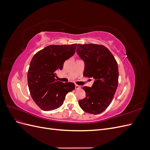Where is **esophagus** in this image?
I'll return each mask as SVG.
<instances>
[{
	"instance_id": "esophagus-1",
	"label": "esophagus",
	"mask_w": 150,
	"mask_h": 150,
	"mask_svg": "<svg viewBox=\"0 0 150 150\" xmlns=\"http://www.w3.org/2000/svg\"><path fill=\"white\" fill-rule=\"evenodd\" d=\"M75 88H76V89H77V90H79V89H81V87L80 86H79V85H78V84H76Z\"/></svg>"
}]
</instances>
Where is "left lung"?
Returning <instances> with one entry per match:
<instances>
[{
  "mask_svg": "<svg viewBox=\"0 0 150 150\" xmlns=\"http://www.w3.org/2000/svg\"><path fill=\"white\" fill-rule=\"evenodd\" d=\"M76 52L84 61L83 75L94 78L91 88L84 86L86 97L79 106L88 113L100 114L111 103L118 84V66L111 52L103 45L78 44Z\"/></svg>",
  "mask_w": 150,
  "mask_h": 150,
  "instance_id": "left-lung-1",
  "label": "left lung"
}]
</instances>
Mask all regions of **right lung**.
Returning a JSON list of instances; mask_svg holds the SVG:
<instances>
[{"instance_id":"right-lung-1","label":"right lung","mask_w":150,"mask_h":150,"mask_svg":"<svg viewBox=\"0 0 150 150\" xmlns=\"http://www.w3.org/2000/svg\"><path fill=\"white\" fill-rule=\"evenodd\" d=\"M77 44L49 45L38 51L30 61L28 73L30 94L35 104L44 111L61 106L67 93L75 89L72 83L56 81V71L74 55Z\"/></svg>"}]
</instances>
